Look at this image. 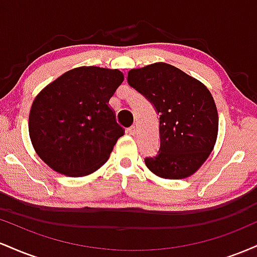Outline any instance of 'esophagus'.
Returning a JSON list of instances; mask_svg holds the SVG:
<instances>
[{"mask_svg": "<svg viewBox=\"0 0 257 257\" xmlns=\"http://www.w3.org/2000/svg\"><path fill=\"white\" fill-rule=\"evenodd\" d=\"M126 133H128V134H131V135H135V133H137V128H135V125L129 126V128L126 129Z\"/></svg>", "mask_w": 257, "mask_h": 257, "instance_id": "esophagus-1", "label": "esophagus"}]
</instances>
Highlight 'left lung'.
<instances>
[{
  "mask_svg": "<svg viewBox=\"0 0 257 257\" xmlns=\"http://www.w3.org/2000/svg\"><path fill=\"white\" fill-rule=\"evenodd\" d=\"M128 83L151 102L159 114L157 155L145 164L164 179L192 175L213 151L219 116L206 87L178 67L156 63L131 70Z\"/></svg>",
  "mask_w": 257,
  "mask_h": 257,
  "instance_id": "1",
  "label": "left lung"
}]
</instances>
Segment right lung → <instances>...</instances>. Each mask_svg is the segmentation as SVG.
<instances>
[{
    "mask_svg": "<svg viewBox=\"0 0 257 257\" xmlns=\"http://www.w3.org/2000/svg\"><path fill=\"white\" fill-rule=\"evenodd\" d=\"M123 78L118 70L77 67L38 94L29 134L44 163L67 176L89 175L104 166L123 135L107 105Z\"/></svg>",
    "mask_w": 257,
    "mask_h": 257,
    "instance_id": "right-lung-1",
    "label": "right lung"
}]
</instances>
